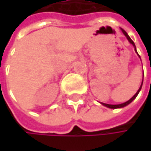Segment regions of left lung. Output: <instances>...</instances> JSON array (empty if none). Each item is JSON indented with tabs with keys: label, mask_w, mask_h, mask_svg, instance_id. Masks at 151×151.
I'll use <instances>...</instances> for the list:
<instances>
[{
	"label": "left lung",
	"mask_w": 151,
	"mask_h": 151,
	"mask_svg": "<svg viewBox=\"0 0 151 151\" xmlns=\"http://www.w3.org/2000/svg\"><path fill=\"white\" fill-rule=\"evenodd\" d=\"M122 30L123 34H124V35L126 36V37L128 38V40L129 41V43H130V44H132L133 45L135 46V44H134V42H133V41H132V39H131V38L129 37V35L127 34V32H126V31H125L124 29H122ZM135 49H136V46H135ZM142 79H143V78H142ZM142 85H141V86H140L139 90H138V91L136 92V94H135V95H134V96H133V97H132V98H131V99H130L129 101H126V102H124V103H122V104H119V105H110V104H106V103H102V105L106 106H107V107H109V108H120V107H123V106H125L129 105V104L130 102H132V101H134V100L136 99V97L137 96V94L139 93V92H140V90H141V88H142Z\"/></svg>",
	"instance_id": "left-lung-1"
}]
</instances>
